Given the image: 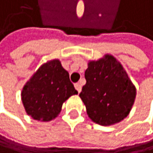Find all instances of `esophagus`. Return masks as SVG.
Wrapping results in <instances>:
<instances>
[{
    "mask_svg": "<svg viewBox=\"0 0 153 153\" xmlns=\"http://www.w3.org/2000/svg\"><path fill=\"white\" fill-rule=\"evenodd\" d=\"M74 86H75V88H76V90H77V91L80 93L81 90H82V85H81L80 83H77V84H75V85H74Z\"/></svg>",
    "mask_w": 153,
    "mask_h": 153,
    "instance_id": "obj_1",
    "label": "esophagus"
}]
</instances>
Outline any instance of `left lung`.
Segmentation results:
<instances>
[{"mask_svg":"<svg viewBox=\"0 0 153 153\" xmlns=\"http://www.w3.org/2000/svg\"><path fill=\"white\" fill-rule=\"evenodd\" d=\"M85 77L86 84L82 88L80 98L92 121L110 126L129 115L136 89L114 56L105 54L97 61H89Z\"/></svg>","mask_w":153,"mask_h":153,"instance_id":"8db88e82","label":"left lung"}]
</instances>
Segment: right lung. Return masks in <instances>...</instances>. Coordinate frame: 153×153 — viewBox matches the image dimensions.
<instances>
[{"instance_id":"add662e5","label":"right lung","mask_w":153,"mask_h":153,"mask_svg":"<svg viewBox=\"0 0 153 153\" xmlns=\"http://www.w3.org/2000/svg\"><path fill=\"white\" fill-rule=\"evenodd\" d=\"M78 94L69 74L58 59L39 68L21 91V100L27 115L38 121H51L59 115L62 105Z\"/></svg>"}]
</instances>
